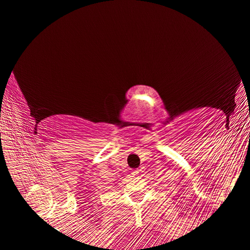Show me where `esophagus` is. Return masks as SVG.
Segmentation results:
<instances>
[{"label":"esophagus","instance_id":"esophagus-1","mask_svg":"<svg viewBox=\"0 0 250 250\" xmlns=\"http://www.w3.org/2000/svg\"><path fill=\"white\" fill-rule=\"evenodd\" d=\"M139 173H140V170H139V168H137V170H133L132 171V175L133 176H138Z\"/></svg>","mask_w":250,"mask_h":250}]
</instances>
